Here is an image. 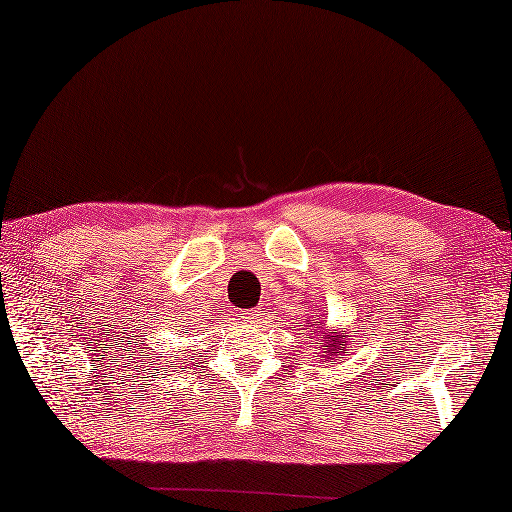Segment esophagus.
Wrapping results in <instances>:
<instances>
[{
  "label": "esophagus",
  "mask_w": 512,
  "mask_h": 512,
  "mask_svg": "<svg viewBox=\"0 0 512 512\" xmlns=\"http://www.w3.org/2000/svg\"><path fill=\"white\" fill-rule=\"evenodd\" d=\"M259 312H262V310H259V308L246 310V312H244V321H248V323H255V321L259 319Z\"/></svg>",
  "instance_id": "esophagus-1"
}]
</instances>
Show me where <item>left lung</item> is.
<instances>
[{
  "label": "left lung",
  "instance_id": "left-lung-1",
  "mask_svg": "<svg viewBox=\"0 0 512 512\" xmlns=\"http://www.w3.org/2000/svg\"><path fill=\"white\" fill-rule=\"evenodd\" d=\"M314 325H317V328H321V330H314V336H317V341L321 345L323 363L328 361V363L334 365V361H339V358H343L345 347L350 345V339H347V336H350V334L345 332V328L343 330H336V332H328V330L323 328L321 321H314L312 328H314ZM306 330H310V325H308ZM308 339H310V336H308Z\"/></svg>",
  "mask_w": 512,
  "mask_h": 512
}]
</instances>
